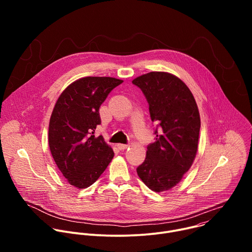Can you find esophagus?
Wrapping results in <instances>:
<instances>
[{"label": "esophagus", "mask_w": 252, "mask_h": 252, "mask_svg": "<svg viewBox=\"0 0 252 252\" xmlns=\"http://www.w3.org/2000/svg\"><path fill=\"white\" fill-rule=\"evenodd\" d=\"M128 146L127 145H124V143H118V148H119V150H126V148H127Z\"/></svg>", "instance_id": "1"}]
</instances>
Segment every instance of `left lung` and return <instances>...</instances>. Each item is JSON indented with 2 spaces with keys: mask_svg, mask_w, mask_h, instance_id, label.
Instances as JSON below:
<instances>
[{
  "mask_svg": "<svg viewBox=\"0 0 252 252\" xmlns=\"http://www.w3.org/2000/svg\"><path fill=\"white\" fill-rule=\"evenodd\" d=\"M145 94L156 141L136 168L149 189L159 192L176 186L190 168L198 146L200 118L195 99L187 85L164 71H152L132 81Z\"/></svg>",
  "mask_w": 252,
  "mask_h": 252,
  "instance_id": "obj_1",
  "label": "left lung"
}]
</instances>
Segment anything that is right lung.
Here are the masks:
<instances>
[{"label": "right lung", "mask_w": 252, "mask_h": 252, "mask_svg": "<svg viewBox=\"0 0 252 252\" xmlns=\"http://www.w3.org/2000/svg\"><path fill=\"white\" fill-rule=\"evenodd\" d=\"M123 83L110 77H87L70 84L58 98L49 126V146L54 160L78 189L91 187L115 154L94 129L100 125L99 106Z\"/></svg>", "instance_id": "add662e5"}]
</instances>
